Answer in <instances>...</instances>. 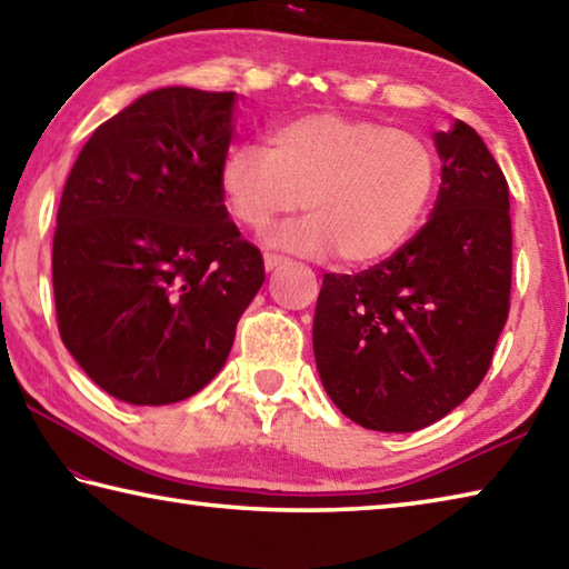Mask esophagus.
I'll return each instance as SVG.
<instances>
[{
  "label": "esophagus",
  "mask_w": 569,
  "mask_h": 569,
  "mask_svg": "<svg viewBox=\"0 0 569 569\" xmlns=\"http://www.w3.org/2000/svg\"><path fill=\"white\" fill-rule=\"evenodd\" d=\"M283 263H288L286 256H281V253H271V251H266V253H263V266H266V271H273V269H278V266H283Z\"/></svg>",
  "instance_id": "obj_1"
}]
</instances>
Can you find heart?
<instances>
[{
  "label": "heart",
  "instance_id": "1",
  "mask_svg": "<svg viewBox=\"0 0 569 569\" xmlns=\"http://www.w3.org/2000/svg\"><path fill=\"white\" fill-rule=\"evenodd\" d=\"M221 194L243 229L263 231L303 202L278 241L350 266L385 259L411 237L437 184L431 144L411 130L338 113L293 118L266 148L239 144L221 167Z\"/></svg>",
  "mask_w": 569,
  "mask_h": 569
}]
</instances>
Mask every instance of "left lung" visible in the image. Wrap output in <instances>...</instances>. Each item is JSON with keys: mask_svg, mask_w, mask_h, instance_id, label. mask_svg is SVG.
Here are the masks:
<instances>
[{"mask_svg": "<svg viewBox=\"0 0 569 569\" xmlns=\"http://www.w3.org/2000/svg\"><path fill=\"white\" fill-rule=\"evenodd\" d=\"M441 187L431 219L389 259L326 273L313 350L322 387L355 425L417 431L481 385L510 310L508 182L481 136L437 132Z\"/></svg>", "mask_w": 569, "mask_h": 569, "instance_id": "8db88e82", "label": "left lung"}]
</instances>
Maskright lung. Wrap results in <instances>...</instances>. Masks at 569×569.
Masks as SVG:
<instances>
[{
  "mask_svg": "<svg viewBox=\"0 0 569 569\" xmlns=\"http://www.w3.org/2000/svg\"><path fill=\"white\" fill-rule=\"evenodd\" d=\"M233 93L160 88L98 126L56 214L61 340L130 405L197 395L227 362L263 283L221 194Z\"/></svg>",
  "mask_w": 569,
  "mask_h": 569,
  "instance_id": "1",
  "label": "right lung"
}]
</instances>
